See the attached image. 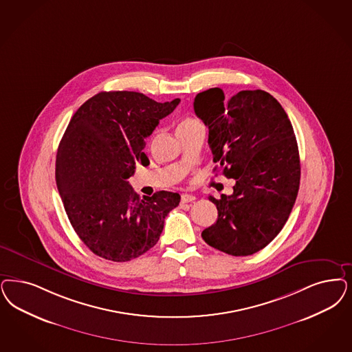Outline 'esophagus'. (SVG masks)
<instances>
[{
  "label": "esophagus",
  "instance_id": "1",
  "mask_svg": "<svg viewBox=\"0 0 352 352\" xmlns=\"http://www.w3.org/2000/svg\"><path fill=\"white\" fill-rule=\"evenodd\" d=\"M195 200H196V197L191 194H183L182 197H181L182 203H192Z\"/></svg>",
  "mask_w": 352,
  "mask_h": 352
}]
</instances>
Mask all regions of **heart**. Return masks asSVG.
<instances>
[{"label": "heart", "instance_id": "heart-1", "mask_svg": "<svg viewBox=\"0 0 352 352\" xmlns=\"http://www.w3.org/2000/svg\"><path fill=\"white\" fill-rule=\"evenodd\" d=\"M199 124H200V122L197 121V120H195V118H186V120H183V121L179 123L178 130H183V129H191V127L199 126Z\"/></svg>", "mask_w": 352, "mask_h": 352}]
</instances>
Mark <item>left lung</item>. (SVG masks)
Returning a JSON list of instances; mask_svg holds the SVG:
<instances>
[{
	"instance_id": "8db88e82",
	"label": "left lung",
	"mask_w": 352,
	"mask_h": 352,
	"mask_svg": "<svg viewBox=\"0 0 352 352\" xmlns=\"http://www.w3.org/2000/svg\"><path fill=\"white\" fill-rule=\"evenodd\" d=\"M221 88L195 97L196 116L209 130L216 171L235 179L230 196H209L219 219L201 232L210 247L248 256L267 247L290 216L300 183L294 129L278 101L265 91H241L225 102Z\"/></svg>"
}]
</instances>
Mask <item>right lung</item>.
<instances>
[{"label":"right lung","mask_w":352,"mask_h":352,"mask_svg":"<svg viewBox=\"0 0 352 352\" xmlns=\"http://www.w3.org/2000/svg\"><path fill=\"white\" fill-rule=\"evenodd\" d=\"M179 101L110 91L75 111L57 151L56 182L74 230L95 255L124 263L146 254L179 204L169 191L140 199L129 183L135 165L148 161L146 138Z\"/></svg>","instance_id":"obj_1"}]
</instances>
